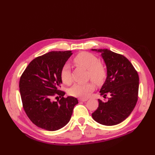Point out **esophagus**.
Masks as SVG:
<instances>
[{
	"mask_svg": "<svg viewBox=\"0 0 155 155\" xmlns=\"http://www.w3.org/2000/svg\"><path fill=\"white\" fill-rule=\"evenodd\" d=\"M87 100H88V98H79V99H78V101H81V102H85Z\"/></svg>",
	"mask_w": 155,
	"mask_h": 155,
	"instance_id": "1",
	"label": "esophagus"
}]
</instances>
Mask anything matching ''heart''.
<instances>
[{"label": "heart", "instance_id": "b5f03b06", "mask_svg": "<svg viewBox=\"0 0 155 155\" xmlns=\"http://www.w3.org/2000/svg\"><path fill=\"white\" fill-rule=\"evenodd\" d=\"M76 65L84 68L88 71V77L95 83L102 84L107 77V70L103 64H101L100 60L96 56L84 52L76 56L74 58ZM61 78L62 81L66 84L72 83V76L71 66L68 63H65L62 67L61 71ZM94 88V85L92 82L86 83L74 84L68 93L71 96L79 98H86L91 92Z\"/></svg>", "mask_w": 155, "mask_h": 155}]
</instances>
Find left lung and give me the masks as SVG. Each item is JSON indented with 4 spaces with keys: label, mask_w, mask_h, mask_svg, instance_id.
<instances>
[{
    "label": "left lung",
    "mask_w": 155,
    "mask_h": 155,
    "mask_svg": "<svg viewBox=\"0 0 155 155\" xmlns=\"http://www.w3.org/2000/svg\"><path fill=\"white\" fill-rule=\"evenodd\" d=\"M101 52L107 66V77L101 88L106 102L98 99V107L92 114L97 123L106 126L120 123L132 113L139 94V78L131 62L123 55L108 49H92Z\"/></svg>",
    "instance_id": "8db88e82"
}]
</instances>
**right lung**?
<instances>
[{"label": "right lung", "instance_id": "1", "mask_svg": "<svg viewBox=\"0 0 155 155\" xmlns=\"http://www.w3.org/2000/svg\"><path fill=\"white\" fill-rule=\"evenodd\" d=\"M72 54L71 51L49 52L33 59L21 75L19 88L23 108L38 127L54 131L64 127L78 103L74 97L64 98V92L58 90L62 67ZM54 96L61 98L52 101Z\"/></svg>", "mask_w": 155, "mask_h": 155}]
</instances>
